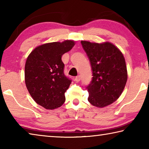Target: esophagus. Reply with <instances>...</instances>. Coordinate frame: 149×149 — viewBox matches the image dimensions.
<instances>
[{"mask_svg": "<svg viewBox=\"0 0 149 149\" xmlns=\"http://www.w3.org/2000/svg\"><path fill=\"white\" fill-rule=\"evenodd\" d=\"M80 79H81V76L80 75H77V76H76L75 77V81H77V82H79V81H80Z\"/></svg>", "mask_w": 149, "mask_h": 149, "instance_id": "obj_1", "label": "esophagus"}]
</instances>
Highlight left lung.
<instances>
[{
    "label": "left lung",
    "instance_id": "left-lung-1",
    "mask_svg": "<svg viewBox=\"0 0 149 149\" xmlns=\"http://www.w3.org/2000/svg\"><path fill=\"white\" fill-rule=\"evenodd\" d=\"M93 71L91 84L87 87L88 101L98 108L107 107L122 95L127 79L123 55L110 42L102 43L81 41Z\"/></svg>",
    "mask_w": 149,
    "mask_h": 149
}]
</instances>
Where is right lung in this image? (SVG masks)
Instances as JSON below:
<instances>
[{"mask_svg": "<svg viewBox=\"0 0 149 149\" xmlns=\"http://www.w3.org/2000/svg\"><path fill=\"white\" fill-rule=\"evenodd\" d=\"M75 45L72 40L52 42L37 47L25 65V83L36 103L46 109L60 107L72 81L64 74L62 56Z\"/></svg>", "mask_w": 149, "mask_h": 149, "instance_id": "right-lung-1", "label": "right lung"}]
</instances>
